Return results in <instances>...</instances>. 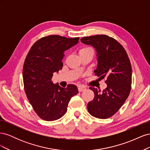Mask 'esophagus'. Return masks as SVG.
<instances>
[{
	"instance_id": "obj_1",
	"label": "esophagus",
	"mask_w": 150,
	"mask_h": 150,
	"mask_svg": "<svg viewBox=\"0 0 150 150\" xmlns=\"http://www.w3.org/2000/svg\"><path fill=\"white\" fill-rule=\"evenodd\" d=\"M86 89V86H83V85H81L79 86L78 87V90L79 92H83V91H84Z\"/></svg>"
}]
</instances>
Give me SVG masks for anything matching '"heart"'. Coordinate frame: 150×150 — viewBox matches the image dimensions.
<instances>
[{
    "instance_id": "b5f03b06",
    "label": "heart",
    "mask_w": 150,
    "mask_h": 150,
    "mask_svg": "<svg viewBox=\"0 0 150 150\" xmlns=\"http://www.w3.org/2000/svg\"><path fill=\"white\" fill-rule=\"evenodd\" d=\"M89 49H92L90 48V47H84V48H83V49H81L80 50L79 53H80V52H83V51H88V50H89Z\"/></svg>"
}]
</instances>
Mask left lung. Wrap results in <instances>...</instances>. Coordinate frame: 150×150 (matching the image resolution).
<instances>
[{
    "label": "left lung",
    "mask_w": 150,
    "mask_h": 150,
    "mask_svg": "<svg viewBox=\"0 0 150 150\" xmlns=\"http://www.w3.org/2000/svg\"><path fill=\"white\" fill-rule=\"evenodd\" d=\"M81 41L96 50L98 64L95 75L101 79L106 78L107 87L101 93L97 88H89L94 98L88 104V112L98 118H108L120 110L129 94L132 69L129 57L121 44L108 35L84 37Z\"/></svg>",
    "instance_id": "left-lung-1"
}]
</instances>
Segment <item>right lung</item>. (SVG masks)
Wrapping results in <instances>:
<instances>
[{
	"mask_svg": "<svg viewBox=\"0 0 150 150\" xmlns=\"http://www.w3.org/2000/svg\"><path fill=\"white\" fill-rule=\"evenodd\" d=\"M79 39L49 35L35 42L26 56L22 72L25 92L34 110L44 120L61 118L71 98L79 93L76 85L64 88L51 81L54 72L62 69L64 52Z\"/></svg>",
	"mask_w": 150,
	"mask_h": 150,
	"instance_id": "right-lung-1",
	"label": "right lung"
}]
</instances>
